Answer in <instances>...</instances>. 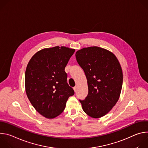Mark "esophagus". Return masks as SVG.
Here are the masks:
<instances>
[{
  "mask_svg": "<svg viewBox=\"0 0 148 148\" xmlns=\"http://www.w3.org/2000/svg\"><path fill=\"white\" fill-rule=\"evenodd\" d=\"M73 89H74V92H77V86L74 87L73 88Z\"/></svg>",
  "mask_w": 148,
  "mask_h": 148,
  "instance_id": "obj_1",
  "label": "esophagus"
}]
</instances>
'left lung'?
<instances>
[{"label": "left lung", "mask_w": 148, "mask_h": 148, "mask_svg": "<svg viewBox=\"0 0 148 148\" xmlns=\"http://www.w3.org/2000/svg\"><path fill=\"white\" fill-rule=\"evenodd\" d=\"M77 61L87 79L88 94L79 100L83 111L94 118L107 114L119 98L123 74L116 57L97 46L83 48L75 53Z\"/></svg>", "instance_id": "8db88e82"}]
</instances>
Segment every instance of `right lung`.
Returning a JSON list of instances; mask_svg holds the SVG:
<instances>
[{"label":"right lung","mask_w":148,"mask_h":148,"mask_svg":"<svg viewBox=\"0 0 148 148\" xmlns=\"http://www.w3.org/2000/svg\"><path fill=\"white\" fill-rule=\"evenodd\" d=\"M75 49L64 46L46 48L30 60L25 72L27 96L34 109L46 118L61 114L69 97L74 94L67 82L65 67Z\"/></svg>","instance_id":"obj_1"}]
</instances>
